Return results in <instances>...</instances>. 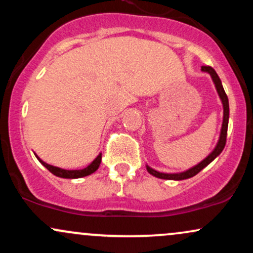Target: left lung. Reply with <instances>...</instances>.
<instances>
[{
    "label": "left lung",
    "instance_id": "1",
    "mask_svg": "<svg viewBox=\"0 0 253 253\" xmlns=\"http://www.w3.org/2000/svg\"><path fill=\"white\" fill-rule=\"evenodd\" d=\"M201 70L203 72H207V74L211 75V81H213L214 85H215L216 92L219 95L220 100H221L222 103V108H223V117H222V125H221V129H220V135H219V140L214 147V150L206 157L203 161L200 162L199 164L194 165L193 168L190 169L182 171V172H173V173H168V172H159L152 168L149 167L146 164V170L149 171V173H151L152 176L157 177V178H162V179H171V181H182V179H187L190 178V177L197 175L202 169H205L208 164H211L214 159L216 158L220 153L222 152L223 147L226 145V136H227V127H228V119H229V104H228V98L227 95H226L225 90H223L221 80H220L217 74L214 70L213 68L211 66H202Z\"/></svg>",
    "mask_w": 253,
    "mask_h": 253
}]
</instances>
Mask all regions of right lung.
I'll return each mask as SVG.
<instances>
[{"label":"right lung","instance_id":"right-lung-1","mask_svg":"<svg viewBox=\"0 0 253 253\" xmlns=\"http://www.w3.org/2000/svg\"><path fill=\"white\" fill-rule=\"evenodd\" d=\"M34 155H36V153H34ZM36 157H37L38 161H39L40 163H42L43 167L46 168V169L50 171L51 173H53L54 176L60 177V178L74 179V178H82V177L89 176V175H91V173H94L95 171L98 169V167H100L101 159H102V153L101 152L98 153V156L88 165V167H85L84 169H80V170H65V169H62V168L53 167V165L45 163V162H43L42 159H40L37 155H36Z\"/></svg>","mask_w":253,"mask_h":253}]
</instances>
